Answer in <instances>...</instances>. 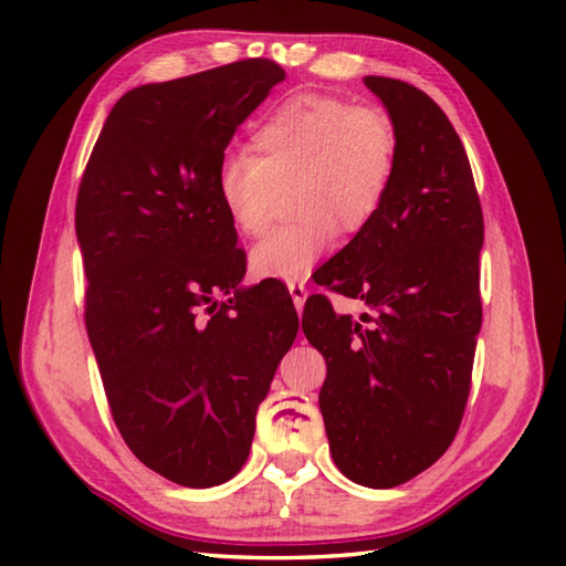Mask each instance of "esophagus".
Segmentation results:
<instances>
[{
    "instance_id": "1",
    "label": "esophagus",
    "mask_w": 566,
    "mask_h": 566,
    "mask_svg": "<svg viewBox=\"0 0 566 566\" xmlns=\"http://www.w3.org/2000/svg\"><path fill=\"white\" fill-rule=\"evenodd\" d=\"M290 294H292L294 308L298 311V314H302V311H304V304H306V296H308L306 286H304V284H290Z\"/></svg>"
}]
</instances>
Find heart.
<instances>
[{
  "label": "heart",
  "mask_w": 566,
  "mask_h": 566,
  "mask_svg": "<svg viewBox=\"0 0 566 566\" xmlns=\"http://www.w3.org/2000/svg\"><path fill=\"white\" fill-rule=\"evenodd\" d=\"M250 153H231L216 170V199L238 233L255 238L270 219L274 185L296 182L294 223L274 228L250 252L260 280L296 284L338 245L375 221L396 172V130L384 114L298 94L252 130Z\"/></svg>",
  "instance_id": "heart-1"
}]
</instances>
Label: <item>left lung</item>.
<instances>
[{"label": "left lung", "mask_w": 566, "mask_h": 566, "mask_svg": "<svg viewBox=\"0 0 566 566\" xmlns=\"http://www.w3.org/2000/svg\"><path fill=\"white\" fill-rule=\"evenodd\" d=\"M399 155L375 221L328 264L321 284L371 311L353 321L326 296L304 308L326 359L318 394L333 462L355 484L391 489L450 448L482 331V203L450 118L413 84L367 75ZM304 321V318H302Z\"/></svg>", "instance_id": "left-lung-1"}]
</instances>
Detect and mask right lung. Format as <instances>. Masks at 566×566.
I'll use <instances>...</instances> for the list:
<instances>
[{"label":"right lung","instance_id":"1","mask_svg":"<svg viewBox=\"0 0 566 566\" xmlns=\"http://www.w3.org/2000/svg\"><path fill=\"white\" fill-rule=\"evenodd\" d=\"M284 77L260 57L140 84L106 116L80 185L84 321L106 399L130 452L179 486L240 472L298 331L290 292L240 284L245 258L213 187L238 126Z\"/></svg>","mask_w":566,"mask_h":566}]
</instances>
